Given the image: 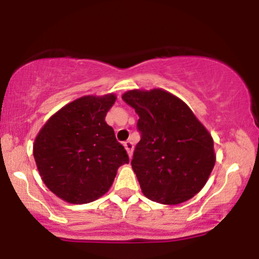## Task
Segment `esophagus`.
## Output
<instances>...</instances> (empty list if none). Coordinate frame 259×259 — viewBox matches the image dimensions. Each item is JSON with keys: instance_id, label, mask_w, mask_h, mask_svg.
<instances>
[{"instance_id": "1", "label": "esophagus", "mask_w": 259, "mask_h": 259, "mask_svg": "<svg viewBox=\"0 0 259 259\" xmlns=\"http://www.w3.org/2000/svg\"><path fill=\"white\" fill-rule=\"evenodd\" d=\"M124 147H125V150H126L127 154H129V157H132L133 150H134L133 142L132 141H125V142H124Z\"/></svg>"}]
</instances>
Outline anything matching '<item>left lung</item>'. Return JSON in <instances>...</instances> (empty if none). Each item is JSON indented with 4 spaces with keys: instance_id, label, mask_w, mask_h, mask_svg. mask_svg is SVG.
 Returning a JSON list of instances; mask_svg holds the SVG:
<instances>
[{
    "instance_id": "left-lung-1",
    "label": "left lung",
    "mask_w": 259,
    "mask_h": 259,
    "mask_svg": "<svg viewBox=\"0 0 259 259\" xmlns=\"http://www.w3.org/2000/svg\"><path fill=\"white\" fill-rule=\"evenodd\" d=\"M121 99L138 113L132 165L147 198L178 204L200 192L214 167L213 139L183 101L169 92L132 90Z\"/></svg>"
}]
</instances>
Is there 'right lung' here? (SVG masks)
<instances>
[{
    "label": "right lung",
    "instance_id": "1",
    "mask_svg": "<svg viewBox=\"0 0 259 259\" xmlns=\"http://www.w3.org/2000/svg\"><path fill=\"white\" fill-rule=\"evenodd\" d=\"M114 102L113 94L73 101L52 115L35 139L40 175L62 200L76 204L97 200L112 186L117 169L129 163L105 121Z\"/></svg>",
    "mask_w": 259,
    "mask_h": 259
}]
</instances>
